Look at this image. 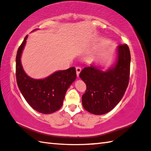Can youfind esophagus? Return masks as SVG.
Masks as SVG:
<instances>
[{"label": "esophagus", "instance_id": "34e87169", "mask_svg": "<svg viewBox=\"0 0 151 151\" xmlns=\"http://www.w3.org/2000/svg\"><path fill=\"white\" fill-rule=\"evenodd\" d=\"M76 75L78 77L79 76V74H80L81 71V68L79 67V66H76Z\"/></svg>", "mask_w": 151, "mask_h": 151}]
</instances>
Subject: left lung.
I'll list each match as a JSON object with an SVG mask.
<instances>
[{"label":"left lung","mask_w":151,"mask_h":151,"mask_svg":"<svg viewBox=\"0 0 151 151\" xmlns=\"http://www.w3.org/2000/svg\"><path fill=\"white\" fill-rule=\"evenodd\" d=\"M114 66L103 71L93 65L84 68L79 75L86 85L82 96L83 106L92 114L101 115L113 109L124 94L129 85L131 54L128 45L116 47Z\"/></svg>","instance_id":"1"}]
</instances>
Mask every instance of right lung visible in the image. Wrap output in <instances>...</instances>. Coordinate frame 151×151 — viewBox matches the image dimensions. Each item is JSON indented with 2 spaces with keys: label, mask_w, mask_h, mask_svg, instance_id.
Wrapping results in <instances>:
<instances>
[{
  "label": "right lung",
  "mask_w": 151,
  "mask_h": 151,
  "mask_svg": "<svg viewBox=\"0 0 151 151\" xmlns=\"http://www.w3.org/2000/svg\"><path fill=\"white\" fill-rule=\"evenodd\" d=\"M37 30V29H35ZM28 35L19 48L16 57L17 83L20 91L33 109L42 114H50L63 105L66 92L76 77V69L71 67L58 70L43 79H35L25 73L21 55Z\"/></svg>",
  "instance_id": "add662e5"
}]
</instances>
